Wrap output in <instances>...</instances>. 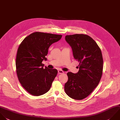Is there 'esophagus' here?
<instances>
[{"label": "esophagus", "mask_w": 120, "mask_h": 120, "mask_svg": "<svg viewBox=\"0 0 120 120\" xmlns=\"http://www.w3.org/2000/svg\"><path fill=\"white\" fill-rule=\"evenodd\" d=\"M58 73H59V74L64 73V72H63L62 70H59L58 71Z\"/></svg>", "instance_id": "esophagus-1"}]
</instances>
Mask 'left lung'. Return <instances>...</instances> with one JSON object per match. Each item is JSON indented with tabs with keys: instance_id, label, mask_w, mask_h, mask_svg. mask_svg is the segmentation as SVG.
I'll return each instance as SVG.
<instances>
[{
	"instance_id": "obj_1",
	"label": "left lung",
	"mask_w": 120,
	"mask_h": 120,
	"mask_svg": "<svg viewBox=\"0 0 120 120\" xmlns=\"http://www.w3.org/2000/svg\"><path fill=\"white\" fill-rule=\"evenodd\" d=\"M65 40L79 65L77 73H67L68 81L64 90L71 98L82 100L88 96L100 82L103 68L102 52L96 42L87 35H67Z\"/></svg>"
}]
</instances>
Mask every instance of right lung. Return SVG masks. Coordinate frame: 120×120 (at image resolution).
<instances>
[{"label": "right lung", "instance_id": "obj_1", "mask_svg": "<svg viewBox=\"0 0 120 120\" xmlns=\"http://www.w3.org/2000/svg\"><path fill=\"white\" fill-rule=\"evenodd\" d=\"M62 35L36 32L25 38L17 53L16 68L17 76L22 87L31 95L38 96L48 92L58 71L44 68L42 61L48 49L59 41Z\"/></svg>", "mask_w": 120, "mask_h": 120}]
</instances>
